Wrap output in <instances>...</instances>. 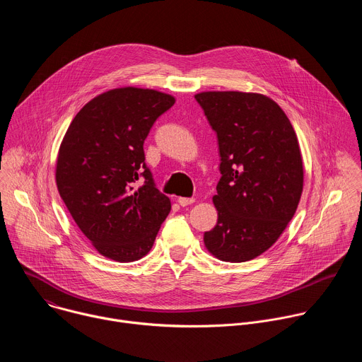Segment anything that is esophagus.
Segmentation results:
<instances>
[{
  "mask_svg": "<svg viewBox=\"0 0 362 362\" xmlns=\"http://www.w3.org/2000/svg\"><path fill=\"white\" fill-rule=\"evenodd\" d=\"M177 202H179L180 206H183V208H185V206H189V204L194 203V199L193 197H179Z\"/></svg>",
  "mask_w": 362,
  "mask_h": 362,
  "instance_id": "1",
  "label": "esophagus"
}]
</instances>
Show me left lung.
Masks as SVG:
<instances>
[{"label": "left lung", "instance_id": "1", "mask_svg": "<svg viewBox=\"0 0 362 362\" xmlns=\"http://www.w3.org/2000/svg\"><path fill=\"white\" fill-rule=\"evenodd\" d=\"M218 134L222 177L212 197L216 226L203 242L223 262L267 252L293 218L303 189L296 133L268 95L243 91L194 94Z\"/></svg>", "mask_w": 362, "mask_h": 362}]
</instances>
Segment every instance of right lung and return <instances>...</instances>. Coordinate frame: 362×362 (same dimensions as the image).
<instances>
[{"instance_id": "obj_1", "label": "right lung", "mask_w": 362, "mask_h": 362, "mask_svg": "<svg viewBox=\"0 0 362 362\" xmlns=\"http://www.w3.org/2000/svg\"><path fill=\"white\" fill-rule=\"evenodd\" d=\"M175 101L153 88H112L83 106L60 144L59 193L78 229L112 261L141 259L170 212L144 165L143 143Z\"/></svg>"}]
</instances>
